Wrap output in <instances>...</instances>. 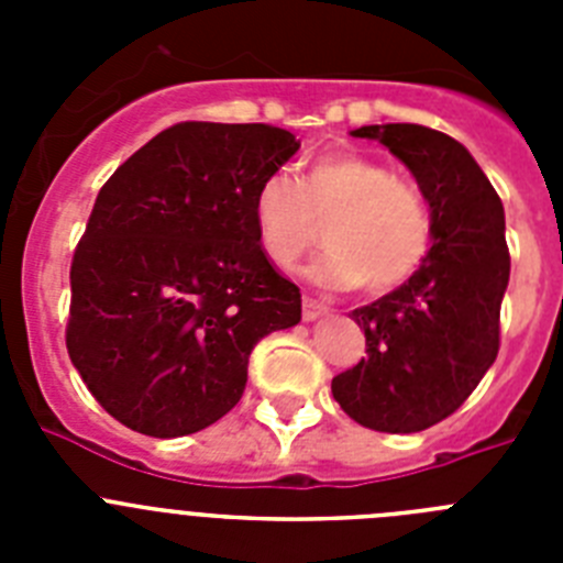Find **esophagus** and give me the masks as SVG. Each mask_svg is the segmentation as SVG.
I'll return each instance as SVG.
<instances>
[{
  "mask_svg": "<svg viewBox=\"0 0 563 563\" xmlns=\"http://www.w3.org/2000/svg\"><path fill=\"white\" fill-rule=\"evenodd\" d=\"M327 312V305H321V301H316V298L305 296V301H301V318L305 321H316V318H321Z\"/></svg>",
  "mask_w": 563,
  "mask_h": 563,
  "instance_id": "obj_1",
  "label": "esophagus"
}]
</instances>
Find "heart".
<instances>
[{
  "label": "heart",
  "mask_w": 563,
  "mask_h": 563,
  "mask_svg": "<svg viewBox=\"0 0 563 563\" xmlns=\"http://www.w3.org/2000/svg\"><path fill=\"white\" fill-rule=\"evenodd\" d=\"M253 225L267 262L292 267L324 228L330 251L312 265L316 282L335 290L383 296L420 273L434 247L429 197L386 163L357 152L321 154L301 183L276 172L253 194Z\"/></svg>",
  "instance_id": "b5f03b06"
}]
</instances>
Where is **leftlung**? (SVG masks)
<instances>
[{"instance_id": "1", "label": "left lung", "mask_w": 563, "mask_h": 563, "mask_svg": "<svg viewBox=\"0 0 563 563\" xmlns=\"http://www.w3.org/2000/svg\"><path fill=\"white\" fill-rule=\"evenodd\" d=\"M415 174L434 208V247L411 282L352 310L366 357L332 377L355 422L415 434L454 415L499 355V312L510 278L505 208L476 161L449 134L417 123L361 126Z\"/></svg>"}]
</instances>
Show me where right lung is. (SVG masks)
<instances>
[{"mask_svg":"<svg viewBox=\"0 0 563 563\" xmlns=\"http://www.w3.org/2000/svg\"><path fill=\"white\" fill-rule=\"evenodd\" d=\"M296 152L267 123H174L98 191L69 267L67 352L126 429H208L245 391L253 346L301 321L253 225L258 183Z\"/></svg>","mask_w":563,"mask_h":563,"instance_id":"obj_1","label":"right lung"}]
</instances>
